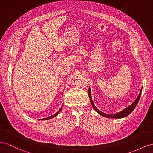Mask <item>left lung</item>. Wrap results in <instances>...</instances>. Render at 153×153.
I'll list each match as a JSON object with an SVG mask.
<instances>
[{"label":"left lung","instance_id":"left-lung-1","mask_svg":"<svg viewBox=\"0 0 153 153\" xmlns=\"http://www.w3.org/2000/svg\"><path fill=\"white\" fill-rule=\"evenodd\" d=\"M142 88H141L140 94H138V97H136V99L134 100V102H133L131 105H130L128 107L125 108V109H123V110H122L121 111H120L119 112L115 113V114H106V113H104L103 112L100 111V110H98V109L96 108L94 103H93L92 96H91V88H90V87L88 88V96H89V98H90V100H91V103L92 105L93 108H94V110L101 116H104L105 117H108V118H123V117H126L128 115L130 114L133 111V110H134V109L135 108L137 104H138V101L140 100V96H141V93H142Z\"/></svg>","mask_w":153,"mask_h":153}]
</instances>
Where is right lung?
Segmentation results:
<instances>
[{"mask_svg":"<svg viewBox=\"0 0 153 153\" xmlns=\"http://www.w3.org/2000/svg\"><path fill=\"white\" fill-rule=\"evenodd\" d=\"M62 106H63V105H62V107L60 108L59 110L58 111V112H57L56 113V114H53L52 116H50V117H46V118H42V119H41V120H50V119H51V118H53V117H56V116H57L59 114V112L61 111Z\"/></svg>","mask_w":153,"mask_h":153,"instance_id":"1","label":"right lung"}]
</instances>
